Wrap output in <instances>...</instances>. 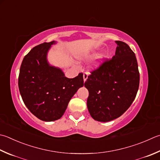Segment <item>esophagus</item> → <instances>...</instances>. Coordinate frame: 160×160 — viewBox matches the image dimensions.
Listing matches in <instances>:
<instances>
[{
	"label": "esophagus",
	"mask_w": 160,
	"mask_h": 160,
	"mask_svg": "<svg viewBox=\"0 0 160 160\" xmlns=\"http://www.w3.org/2000/svg\"><path fill=\"white\" fill-rule=\"evenodd\" d=\"M83 81L85 82V81L87 80V79H88V74L86 73V72H85V73L83 74Z\"/></svg>",
	"instance_id": "esophagus-1"
}]
</instances>
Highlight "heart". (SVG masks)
I'll return each mask as SVG.
<instances>
[{"mask_svg": "<svg viewBox=\"0 0 160 160\" xmlns=\"http://www.w3.org/2000/svg\"><path fill=\"white\" fill-rule=\"evenodd\" d=\"M92 55V53H83V55H81L78 57V59H79V61H85V60H87L89 58H90ZM102 62H103V55H99L97 58H96L94 61L91 62V64L90 65V68H91L92 70H96V69H98L100 67Z\"/></svg>", "mask_w": 160, "mask_h": 160, "instance_id": "b5f03b06", "label": "heart"}]
</instances>
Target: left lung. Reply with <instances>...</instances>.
Returning <instances> with one entry per match:
<instances>
[{
    "mask_svg": "<svg viewBox=\"0 0 160 160\" xmlns=\"http://www.w3.org/2000/svg\"><path fill=\"white\" fill-rule=\"evenodd\" d=\"M116 53L91 72L84 83L88 90L87 107L99 122H108L122 115L136 98L139 72L134 53L128 45L116 41Z\"/></svg>",
    "mask_w": 160,
    "mask_h": 160,
    "instance_id": "1",
    "label": "left lung"
}]
</instances>
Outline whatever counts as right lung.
<instances>
[{"mask_svg": "<svg viewBox=\"0 0 160 160\" xmlns=\"http://www.w3.org/2000/svg\"><path fill=\"white\" fill-rule=\"evenodd\" d=\"M56 43L52 41L32 48L23 58L19 75L24 104L33 115L46 122L61 118L69 102L84 84L83 74L68 79L61 68L48 61V52Z\"/></svg>", "mask_w": 160, "mask_h": 160, "instance_id": "right-lung-1", "label": "right lung"}]
</instances>
